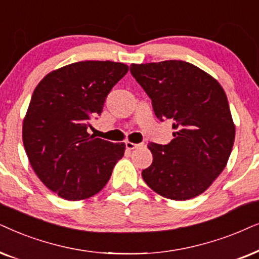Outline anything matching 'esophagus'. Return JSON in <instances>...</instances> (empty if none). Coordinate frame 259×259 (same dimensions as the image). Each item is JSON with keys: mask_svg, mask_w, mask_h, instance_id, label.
I'll use <instances>...</instances> for the list:
<instances>
[{"mask_svg": "<svg viewBox=\"0 0 259 259\" xmlns=\"http://www.w3.org/2000/svg\"><path fill=\"white\" fill-rule=\"evenodd\" d=\"M142 146H143L142 143H133V142H129V141H127V142H125L126 149H129V150L136 149V148H140V147H142Z\"/></svg>", "mask_w": 259, "mask_h": 259, "instance_id": "obj_1", "label": "esophagus"}]
</instances>
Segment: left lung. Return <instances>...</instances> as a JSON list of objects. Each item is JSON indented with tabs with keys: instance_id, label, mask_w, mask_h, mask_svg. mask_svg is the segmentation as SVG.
<instances>
[{
	"instance_id": "obj_1",
	"label": "left lung",
	"mask_w": 259,
	"mask_h": 259,
	"mask_svg": "<svg viewBox=\"0 0 259 259\" xmlns=\"http://www.w3.org/2000/svg\"><path fill=\"white\" fill-rule=\"evenodd\" d=\"M130 72L149 96L157 118L173 120L167 146L149 143L153 163L146 184L167 199L188 200L204 193L226 167L236 126L218 80L181 60L132 64Z\"/></svg>"
}]
</instances>
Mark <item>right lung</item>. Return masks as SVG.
Segmentation results:
<instances>
[{"label":"right lung","mask_w":259,"mask_h":259,"mask_svg":"<svg viewBox=\"0 0 259 259\" xmlns=\"http://www.w3.org/2000/svg\"><path fill=\"white\" fill-rule=\"evenodd\" d=\"M127 71L122 63L79 61L50 72L34 90L23 146L37 178L60 198L78 201L97 194L123 157L125 144L95 139L88 126Z\"/></svg>","instance_id":"obj_1"}]
</instances>
